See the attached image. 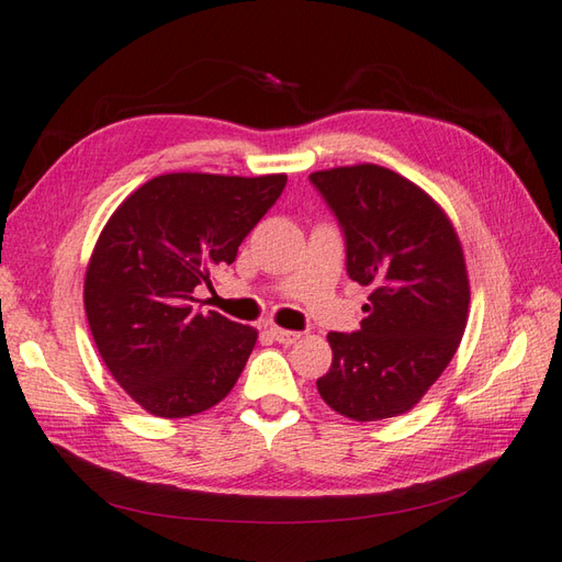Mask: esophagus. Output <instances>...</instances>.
I'll list each match as a JSON object with an SVG mask.
<instances>
[{
	"instance_id": "obj_1",
	"label": "esophagus",
	"mask_w": 562,
	"mask_h": 562,
	"mask_svg": "<svg viewBox=\"0 0 562 562\" xmlns=\"http://www.w3.org/2000/svg\"><path fill=\"white\" fill-rule=\"evenodd\" d=\"M269 335L277 341H281V345H293V341L301 339V331L283 329V327H269Z\"/></svg>"
}]
</instances>
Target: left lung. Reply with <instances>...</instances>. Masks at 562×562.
I'll use <instances>...</instances> for the list:
<instances>
[{
  "mask_svg": "<svg viewBox=\"0 0 562 562\" xmlns=\"http://www.w3.org/2000/svg\"><path fill=\"white\" fill-rule=\"evenodd\" d=\"M347 237L349 279L369 285L361 329L329 331L319 397L357 422L405 415L461 345L471 283L461 239L425 189L378 165L313 171Z\"/></svg>",
  "mask_w": 562,
  "mask_h": 562,
  "instance_id": "left-lung-1",
  "label": "left lung"
}]
</instances>
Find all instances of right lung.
Here are the masks:
<instances>
[{
	"instance_id": "add662e5",
	"label": "right lung",
	"mask_w": 562,
	"mask_h": 562,
	"mask_svg": "<svg viewBox=\"0 0 562 562\" xmlns=\"http://www.w3.org/2000/svg\"><path fill=\"white\" fill-rule=\"evenodd\" d=\"M285 175L171 171L145 181L101 231L85 277L91 337L116 383L155 417L199 415L233 391L257 329L193 311L237 257Z\"/></svg>"
}]
</instances>
